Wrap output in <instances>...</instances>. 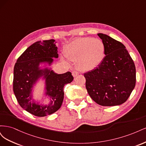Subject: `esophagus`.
<instances>
[{
	"mask_svg": "<svg viewBox=\"0 0 146 146\" xmlns=\"http://www.w3.org/2000/svg\"><path fill=\"white\" fill-rule=\"evenodd\" d=\"M72 74L73 77H76V76H78V72L77 71H76V70H74V71H72Z\"/></svg>",
	"mask_w": 146,
	"mask_h": 146,
	"instance_id": "obj_1",
	"label": "esophagus"
}]
</instances>
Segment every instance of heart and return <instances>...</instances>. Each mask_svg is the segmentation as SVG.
Returning a JSON list of instances; mask_svg holds the SVG:
<instances>
[{
    "label": "heart",
    "mask_w": 146,
    "mask_h": 146,
    "mask_svg": "<svg viewBox=\"0 0 146 146\" xmlns=\"http://www.w3.org/2000/svg\"><path fill=\"white\" fill-rule=\"evenodd\" d=\"M104 42L99 39L81 38L66 46L64 55L71 61L77 60L78 68L82 70H90L101 63L105 56Z\"/></svg>",
    "instance_id": "obj_1"
}]
</instances>
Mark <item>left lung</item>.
I'll return each mask as SVG.
<instances>
[{"label": "left lung", "instance_id": "8db88e82", "mask_svg": "<svg viewBox=\"0 0 146 146\" xmlns=\"http://www.w3.org/2000/svg\"><path fill=\"white\" fill-rule=\"evenodd\" d=\"M98 35L104 44L105 56L98 67L84 74L86 88L100 105H121L135 86V63L122 43L105 34Z\"/></svg>", "mask_w": 146, "mask_h": 146}]
</instances>
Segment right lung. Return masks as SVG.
<instances>
[{"instance_id":"right-lung-1","label":"right lung","mask_w":146,"mask_h":146,"mask_svg":"<svg viewBox=\"0 0 146 146\" xmlns=\"http://www.w3.org/2000/svg\"><path fill=\"white\" fill-rule=\"evenodd\" d=\"M57 48L54 39L35 42L15 65L13 91L16 99L22 108L36 116H46L59 110L64 99V86L74 80L71 72L58 74L47 67L54 62L53 58H58ZM40 79L45 80V94L50 99L47 105L36 103L33 98V86Z\"/></svg>"}]
</instances>
